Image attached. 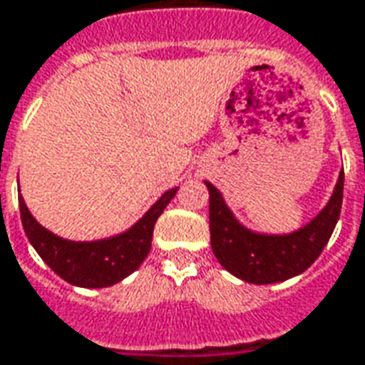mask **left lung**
Masks as SVG:
<instances>
[{
    "label": "left lung",
    "mask_w": 365,
    "mask_h": 365,
    "mask_svg": "<svg viewBox=\"0 0 365 365\" xmlns=\"http://www.w3.org/2000/svg\"><path fill=\"white\" fill-rule=\"evenodd\" d=\"M209 190V231L211 249L221 267L251 284L282 282L304 272L320 257L332 237L342 209L344 170L338 175L330 200L314 219L297 231L272 235L245 227L233 215L213 183Z\"/></svg>",
    "instance_id": "obj_1"
}]
</instances>
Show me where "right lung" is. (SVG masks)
Wrapping results in <instances>:
<instances>
[{
  "instance_id": "obj_1",
  "label": "right lung",
  "mask_w": 365,
  "mask_h": 365,
  "mask_svg": "<svg viewBox=\"0 0 365 365\" xmlns=\"http://www.w3.org/2000/svg\"><path fill=\"white\" fill-rule=\"evenodd\" d=\"M178 187L168 190L134 225L118 235L96 241H71L41 225L19 195V211L25 235L63 280L85 289L112 287L138 269L150 253L158 217L172 201Z\"/></svg>"
}]
</instances>
